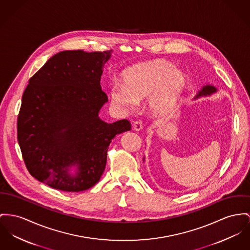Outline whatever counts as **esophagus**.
Returning a JSON list of instances; mask_svg holds the SVG:
<instances>
[{"mask_svg": "<svg viewBox=\"0 0 250 250\" xmlns=\"http://www.w3.org/2000/svg\"><path fill=\"white\" fill-rule=\"evenodd\" d=\"M133 127L135 131H140V130L143 128V126H142V121H141V120H136V121H134V122H133Z\"/></svg>", "mask_w": 250, "mask_h": 250, "instance_id": "obj_1", "label": "esophagus"}]
</instances>
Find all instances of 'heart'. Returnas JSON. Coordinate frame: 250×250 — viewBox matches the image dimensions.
Segmentation results:
<instances>
[{
  "mask_svg": "<svg viewBox=\"0 0 250 250\" xmlns=\"http://www.w3.org/2000/svg\"><path fill=\"white\" fill-rule=\"evenodd\" d=\"M123 85L112 84L111 100L119 109L132 111L137 100L148 98L150 110L165 114L176 104L187 77L167 61H153L129 68L123 73Z\"/></svg>",
  "mask_w": 250,
  "mask_h": 250,
  "instance_id": "b5f03b06",
  "label": "heart"
}]
</instances>
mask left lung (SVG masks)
Masks as SVG:
<instances>
[{
    "instance_id": "left-lung-1",
    "label": "left lung",
    "mask_w": 250,
    "mask_h": 250,
    "mask_svg": "<svg viewBox=\"0 0 250 250\" xmlns=\"http://www.w3.org/2000/svg\"><path fill=\"white\" fill-rule=\"evenodd\" d=\"M217 89L214 87V86H212V85H205L201 90H200L199 92H198V94H197V96L194 98V99H198L200 97H206V96H210V95H212L213 93H216ZM143 160H144V158H143Z\"/></svg>"
}]
</instances>
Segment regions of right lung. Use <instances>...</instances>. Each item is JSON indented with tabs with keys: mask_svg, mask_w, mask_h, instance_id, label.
<instances>
[{
	"mask_svg": "<svg viewBox=\"0 0 250 250\" xmlns=\"http://www.w3.org/2000/svg\"><path fill=\"white\" fill-rule=\"evenodd\" d=\"M111 52L62 51L29 80L18 116V142L40 182L69 192L92 188L105 169L112 139L131 130L127 119L107 123L99 117L108 101L100 78Z\"/></svg>",
	"mask_w": 250,
	"mask_h": 250,
	"instance_id": "add662e5",
	"label": "right lung"
}]
</instances>
